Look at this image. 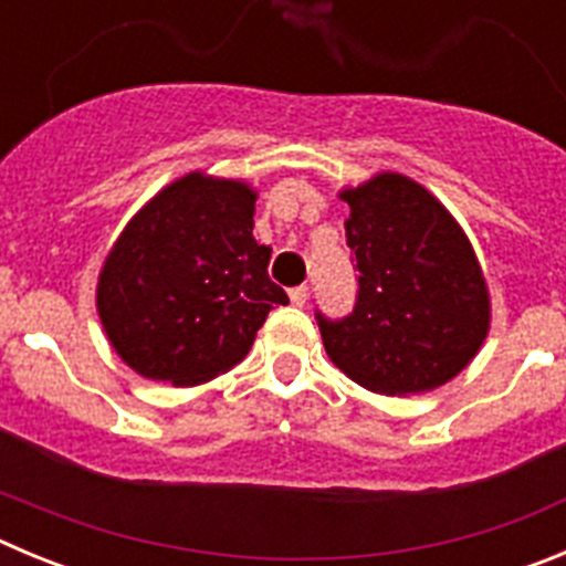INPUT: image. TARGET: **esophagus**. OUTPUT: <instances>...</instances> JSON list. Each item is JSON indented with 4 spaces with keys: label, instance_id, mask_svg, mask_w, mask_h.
<instances>
[{
    "label": "esophagus",
    "instance_id": "1",
    "mask_svg": "<svg viewBox=\"0 0 566 566\" xmlns=\"http://www.w3.org/2000/svg\"><path fill=\"white\" fill-rule=\"evenodd\" d=\"M289 297H292L294 306H303V303H306V300H308V286L289 289Z\"/></svg>",
    "mask_w": 566,
    "mask_h": 566
}]
</instances>
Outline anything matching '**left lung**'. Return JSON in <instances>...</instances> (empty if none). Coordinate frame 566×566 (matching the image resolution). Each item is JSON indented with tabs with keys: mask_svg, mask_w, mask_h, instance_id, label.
Segmentation results:
<instances>
[{
	"mask_svg": "<svg viewBox=\"0 0 566 566\" xmlns=\"http://www.w3.org/2000/svg\"><path fill=\"white\" fill-rule=\"evenodd\" d=\"M339 198L352 209L345 240L359 289L348 317L317 312L326 354L374 394L433 391L488 337V283L473 247L453 214L405 175H374Z\"/></svg>",
	"mask_w": 566,
	"mask_h": 566,
	"instance_id": "left-lung-1",
	"label": "left lung"
}]
</instances>
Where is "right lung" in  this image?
<instances>
[{
  "label": "right lung",
  "instance_id": "obj_1",
  "mask_svg": "<svg viewBox=\"0 0 566 566\" xmlns=\"http://www.w3.org/2000/svg\"><path fill=\"white\" fill-rule=\"evenodd\" d=\"M254 189L189 172L135 214L98 274L109 345L147 379L198 385L247 357L269 312L289 303L269 280Z\"/></svg>",
  "mask_w": 566,
  "mask_h": 566
}]
</instances>
